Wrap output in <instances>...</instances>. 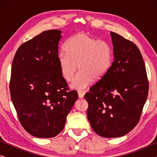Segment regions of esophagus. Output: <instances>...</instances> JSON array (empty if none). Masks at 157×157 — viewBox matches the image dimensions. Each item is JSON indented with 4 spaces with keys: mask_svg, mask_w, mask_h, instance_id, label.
Masks as SVG:
<instances>
[{
    "mask_svg": "<svg viewBox=\"0 0 157 157\" xmlns=\"http://www.w3.org/2000/svg\"><path fill=\"white\" fill-rule=\"evenodd\" d=\"M86 94V92L84 91H78V97L80 98H83V96H84Z\"/></svg>",
    "mask_w": 157,
    "mask_h": 157,
    "instance_id": "34e87169",
    "label": "esophagus"
}]
</instances>
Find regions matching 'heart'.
Listing matches in <instances>:
<instances>
[{
	"label": "heart",
	"mask_w": 157,
	"mask_h": 157,
	"mask_svg": "<svg viewBox=\"0 0 157 157\" xmlns=\"http://www.w3.org/2000/svg\"><path fill=\"white\" fill-rule=\"evenodd\" d=\"M66 53L61 52L58 62L61 76L67 81L74 78L72 89H85L94 80L100 81L109 71L112 65L113 51L110 45L85 33L72 36L65 46Z\"/></svg>",
	"instance_id": "b5f03b06"
}]
</instances>
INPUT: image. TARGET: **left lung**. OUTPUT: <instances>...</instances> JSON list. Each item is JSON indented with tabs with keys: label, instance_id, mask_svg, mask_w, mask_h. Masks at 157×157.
Segmentation results:
<instances>
[{
	"label": "left lung",
	"instance_id": "obj_1",
	"mask_svg": "<svg viewBox=\"0 0 157 157\" xmlns=\"http://www.w3.org/2000/svg\"><path fill=\"white\" fill-rule=\"evenodd\" d=\"M113 61L107 74L90 88L84 98L87 117L96 134L106 138L123 136L139 121L147 101L149 83L138 47L110 32Z\"/></svg>",
	"mask_w": 157,
	"mask_h": 157
}]
</instances>
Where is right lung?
Returning <instances> with one entry per match:
<instances>
[{"mask_svg":"<svg viewBox=\"0 0 157 157\" xmlns=\"http://www.w3.org/2000/svg\"><path fill=\"white\" fill-rule=\"evenodd\" d=\"M61 31L42 32L24 43L13 60L10 97L25 131L38 138H51L63 129L78 98L68 91L58 62Z\"/></svg>","mask_w":157,"mask_h":157,"instance_id":"1","label":"right lung"}]
</instances>
